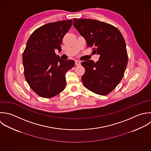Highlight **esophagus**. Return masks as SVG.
<instances>
[{
    "label": "esophagus",
    "mask_w": 151,
    "mask_h": 151,
    "mask_svg": "<svg viewBox=\"0 0 151 151\" xmlns=\"http://www.w3.org/2000/svg\"><path fill=\"white\" fill-rule=\"evenodd\" d=\"M75 65L77 66H79L81 65V62L79 60H75Z\"/></svg>",
    "instance_id": "34e87169"
}]
</instances>
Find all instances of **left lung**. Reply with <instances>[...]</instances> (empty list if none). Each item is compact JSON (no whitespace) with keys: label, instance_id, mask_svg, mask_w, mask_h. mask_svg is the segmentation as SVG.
<instances>
[{"label":"left lung","instance_id":"left-lung-1","mask_svg":"<svg viewBox=\"0 0 151 151\" xmlns=\"http://www.w3.org/2000/svg\"><path fill=\"white\" fill-rule=\"evenodd\" d=\"M73 24L87 46L93 47L94 53L100 55L95 63L92 60L81 63L85 69L83 84L95 93L108 95L122 80L128 64L125 39L116 27L104 22L74 18Z\"/></svg>","mask_w":151,"mask_h":151}]
</instances>
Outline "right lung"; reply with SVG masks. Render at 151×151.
<instances>
[{"instance_id":"obj_1","label":"right lung","mask_w":151,"mask_h":151,"mask_svg":"<svg viewBox=\"0 0 151 151\" xmlns=\"http://www.w3.org/2000/svg\"><path fill=\"white\" fill-rule=\"evenodd\" d=\"M72 24V20L46 24L29 37L23 53L24 75L30 88L44 98H52L66 86L65 73L72 69L73 60H62L55 52L61 51L62 39Z\"/></svg>"}]
</instances>
